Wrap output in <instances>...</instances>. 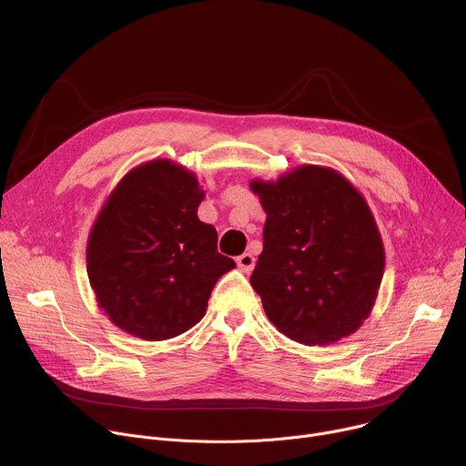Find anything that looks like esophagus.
Segmentation results:
<instances>
[{"label": "esophagus", "mask_w": 466, "mask_h": 466, "mask_svg": "<svg viewBox=\"0 0 466 466\" xmlns=\"http://www.w3.org/2000/svg\"><path fill=\"white\" fill-rule=\"evenodd\" d=\"M238 268L243 271V273H250L254 269V263H256V258L252 252H243L241 256H238Z\"/></svg>", "instance_id": "esophagus-1"}]
</instances>
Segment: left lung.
Here are the masks:
<instances>
[{
    "instance_id": "1",
    "label": "left lung",
    "mask_w": 466,
    "mask_h": 466,
    "mask_svg": "<svg viewBox=\"0 0 466 466\" xmlns=\"http://www.w3.org/2000/svg\"><path fill=\"white\" fill-rule=\"evenodd\" d=\"M268 214L250 277L269 320L302 345L347 338L369 317L385 252L363 195L338 171L300 166L252 180Z\"/></svg>"
}]
</instances>
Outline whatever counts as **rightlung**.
Returning <instances> with one entry per match:
<instances>
[{"instance_id":"right-lung-1","label":"right lung","mask_w":466,"mask_h":466,"mask_svg":"<svg viewBox=\"0 0 466 466\" xmlns=\"http://www.w3.org/2000/svg\"><path fill=\"white\" fill-rule=\"evenodd\" d=\"M205 191L171 160L128 171L106 198L86 247L99 308L127 334L162 341L207 313L216 282L236 268L218 232L198 221Z\"/></svg>"}]
</instances>
